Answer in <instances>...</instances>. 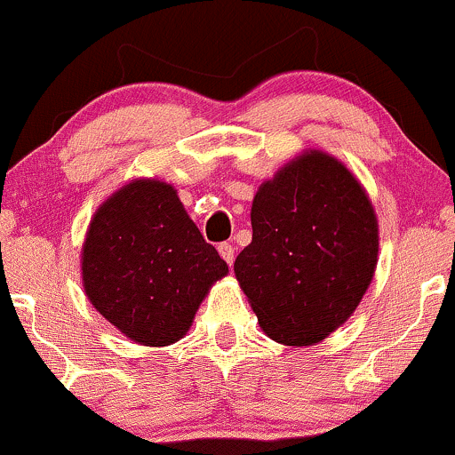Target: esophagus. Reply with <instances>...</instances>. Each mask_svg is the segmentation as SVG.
Returning <instances> with one entry per match:
<instances>
[{"label": "esophagus", "mask_w": 455, "mask_h": 455, "mask_svg": "<svg viewBox=\"0 0 455 455\" xmlns=\"http://www.w3.org/2000/svg\"><path fill=\"white\" fill-rule=\"evenodd\" d=\"M218 252H220V257L227 260L228 265H233V260H235V248L231 243H220L218 245Z\"/></svg>", "instance_id": "1"}]
</instances>
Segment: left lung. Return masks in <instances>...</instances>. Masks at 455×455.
Returning <instances> with one entry per match:
<instances>
[{
    "label": "left lung",
    "instance_id": "left-lung-1",
    "mask_svg": "<svg viewBox=\"0 0 455 455\" xmlns=\"http://www.w3.org/2000/svg\"><path fill=\"white\" fill-rule=\"evenodd\" d=\"M250 220L235 278L260 329L286 347L323 342L374 278L379 220L368 192L344 162L306 149L259 186Z\"/></svg>",
    "mask_w": 455,
    "mask_h": 455
}]
</instances>
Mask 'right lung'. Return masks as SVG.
Segmentation results:
<instances>
[{"instance_id":"1","label":"right lung","mask_w":455,"mask_h":455,"mask_svg":"<svg viewBox=\"0 0 455 455\" xmlns=\"http://www.w3.org/2000/svg\"><path fill=\"white\" fill-rule=\"evenodd\" d=\"M228 265L181 205L177 190L139 177L93 213L81 250L87 299L128 340L169 347Z\"/></svg>"}]
</instances>
